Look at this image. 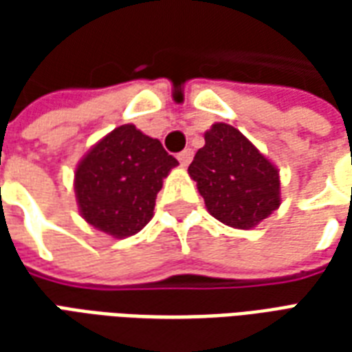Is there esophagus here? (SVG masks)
Returning a JSON list of instances; mask_svg holds the SVG:
<instances>
[{"label": "esophagus", "mask_w": 352, "mask_h": 352, "mask_svg": "<svg viewBox=\"0 0 352 352\" xmlns=\"http://www.w3.org/2000/svg\"><path fill=\"white\" fill-rule=\"evenodd\" d=\"M192 156H194V151L192 148H184L183 153H179V162H181V166H188L192 162Z\"/></svg>", "instance_id": "34e87169"}]
</instances>
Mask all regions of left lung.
Segmentation results:
<instances>
[{
  "label": "left lung",
  "mask_w": 352,
  "mask_h": 352,
  "mask_svg": "<svg viewBox=\"0 0 352 352\" xmlns=\"http://www.w3.org/2000/svg\"><path fill=\"white\" fill-rule=\"evenodd\" d=\"M204 138L206 145L188 166V175L217 221L251 230L279 209V169L241 131L214 122Z\"/></svg>",
  "instance_id": "obj_1"
}]
</instances>
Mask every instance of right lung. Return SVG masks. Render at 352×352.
<instances>
[{
  "label": "right lung",
  "mask_w": 352,
  "mask_h": 352,
  "mask_svg": "<svg viewBox=\"0 0 352 352\" xmlns=\"http://www.w3.org/2000/svg\"><path fill=\"white\" fill-rule=\"evenodd\" d=\"M179 162L158 139L122 124L100 139L75 169V198L85 221L122 239L153 219L156 194Z\"/></svg>",
  "instance_id": "1"
}]
</instances>
